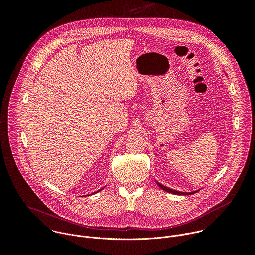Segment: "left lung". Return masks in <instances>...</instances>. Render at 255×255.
<instances>
[{
  "instance_id": "8db88e82",
  "label": "left lung",
  "mask_w": 255,
  "mask_h": 255,
  "mask_svg": "<svg viewBox=\"0 0 255 255\" xmlns=\"http://www.w3.org/2000/svg\"><path fill=\"white\" fill-rule=\"evenodd\" d=\"M157 185L160 187V189H162L163 191H165V192H167V193H170V194H174V195H192V194H195V193H197L198 191H196V192H191V193H181V192H177V191H174V190H171V189H169V188H167V187H164V186H162L161 184H159V183H157Z\"/></svg>"
}]
</instances>
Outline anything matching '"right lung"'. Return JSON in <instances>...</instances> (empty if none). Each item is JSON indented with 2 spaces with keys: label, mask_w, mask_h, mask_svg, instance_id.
I'll use <instances>...</instances> for the list:
<instances>
[{
  "label": "right lung",
  "mask_w": 255,
  "mask_h": 255,
  "mask_svg": "<svg viewBox=\"0 0 255 255\" xmlns=\"http://www.w3.org/2000/svg\"><path fill=\"white\" fill-rule=\"evenodd\" d=\"M100 191H101V190H100ZM98 192H99V191H97L96 193H98ZM96 193H93V194H96ZM93 194H91V195H93Z\"/></svg>",
  "instance_id": "1"
}]
</instances>
